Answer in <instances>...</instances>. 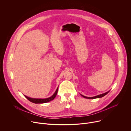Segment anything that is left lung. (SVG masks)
I'll return each mask as SVG.
<instances>
[{
    "label": "left lung",
    "instance_id": "left-lung-1",
    "mask_svg": "<svg viewBox=\"0 0 131 131\" xmlns=\"http://www.w3.org/2000/svg\"><path fill=\"white\" fill-rule=\"evenodd\" d=\"M109 91L107 92H106L105 93H103V94H100V95H97V96H94V97H86V96H84L82 95H81V96H82L83 97L85 98V99H97V98H101V97H102L103 96H104L105 95H106L107 93L109 92Z\"/></svg>",
    "mask_w": 131,
    "mask_h": 131
}]
</instances>
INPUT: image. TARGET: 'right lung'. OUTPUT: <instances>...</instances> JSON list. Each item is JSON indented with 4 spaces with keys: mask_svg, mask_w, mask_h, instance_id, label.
Here are the masks:
<instances>
[{
    "mask_svg": "<svg viewBox=\"0 0 131 131\" xmlns=\"http://www.w3.org/2000/svg\"><path fill=\"white\" fill-rule=\"evenodd\" d=\"M58 88H57V90H56L55 92L54 93V94L47 99H32V98H30L28 97L25 95V97L30 102L33 103H35V104H42V103H46L47 102H49L53 100H54V99L55 97V96H57V93H58Z\"/></svg>",
    "mask_w": 131,
    "mask_h": 131,
    "instance_id": "1",
    "label": "right lung"
}]
</instances>
